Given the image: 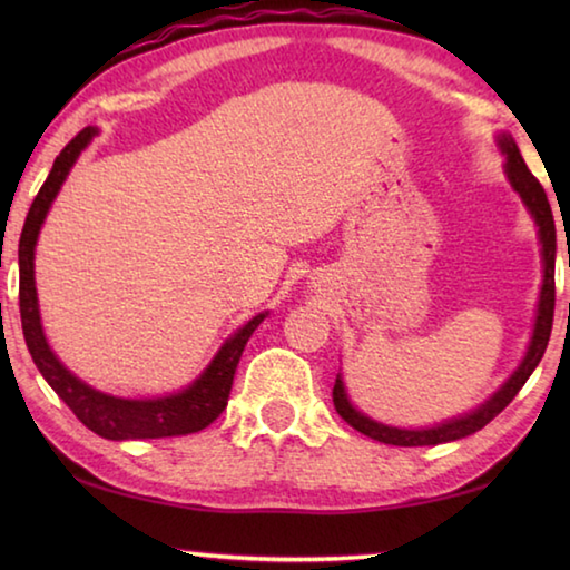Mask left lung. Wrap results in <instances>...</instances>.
Returning <instances> with one entry per match:
<instances>
[{"label": "left lung", "mask_w": 570, "mask_h": 570, "mask_svg": "<svg viewBox=\"0 0 570 570\" xmlns=\"http://www.w3.org/2000/svg\"><path fill=\"white\" fill-rule=\"evenodd\" d=\"M500 150L505 153V176L510 180V186L523 198L525 208L533 216L535 226H538V238H540V254H543V286H540V298H538V316H535V326H533V336H530L528 352L520 362L518 370L510 374L505 380L503 387H500L493 397L485 400L478 410H472L462 417L448 420L438 424V428H428V430H404V428H390V424H382L377 420L366 417L360 410L354 407L346 397L342 374H336L332 397H334V407L340 412V417L352 424L356 432L362 435L384 442V445H397V448H422V445H440V442H452L460 438H468L472 432H478L485 428V424L498 417L510 402H513L520 387L528 382L530 374L538 366V362L543 360V352L548 346V340H551V330H553V308H556V224H553V214H551V204H548V196L543 186H540L538 178L528 170L523 156L515 146V140L510 135H500L498 138ZM570 266V258H568Z\"/></svg>", "instance_id": "left-lung-1"}]
</instances>
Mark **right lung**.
Returning <instances> with one entry per match:
<instances>
[{"label": "right lung", "instance_id": "1", "mask_svg": "<svg viewBox=\"0 0 570 570\" xmlns=\"http://www.w3.org/2000/svg\"><path fill=\"white\" fill-rule=\"evenodd\" d=\"M98 135V128H85L67 142L60 156L55 158L52 170L42 183L40 193L32 200L30 214H27L22 236H19V314H22V332L27 350L40 370L47 384L60 394V400L75 412L85 428L105 440H156V438H178L190 435L208 428L220 412L226 410L230 384L240 354L248 336L256 332V326L266 320L264 314H256L238 332H234L220 346L218 354L210 360L200 377L188 384L186 390L168 397L156 400H122L92 390L90 384L77 380L67 366L57 360L50 344L45 340L40 306H37L35 288V246L40 228L47 218L52 200L60 193L67 173L80 158V153L90 146V140Z\"/></svg>", "mask_w": 570, "mask_h": 570}]
</instances>
